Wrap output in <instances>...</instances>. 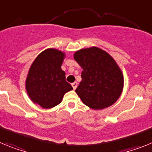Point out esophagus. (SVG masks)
Masks as SVG:
<instances>
[{
	"label": "esophagus",
	"mask_w": 152,
	"mask_h": 152,
	"mask_svg": "<svg viewBox=\"0 0 152 152\" xmlns=\"http://www.w3.org/2000/svg\"><path fill=\"white\" fill-rule=\"evenodd\" d=\"M72 87H73V88H74V90H75L76 89V88H77V82H74V83H72Z\"/></svg>",
	"instance_id": "esophagus-1"
}]
</instances>
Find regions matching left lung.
<instances>
[{
  "mask_svg": "<svg viewBox=\"0 0 152 152\" xmlns=\"http://www.w3.org/2000/svg\"><path fill=\"white\" fill-rule=\"evenodd\" d=\"M74 58L83 68L82 80L75 90L83 103L94 110L113 105L121 95L124 84L115 60L97 47L77 51Z\"/></svg>",
  "mask_w": 152,
  "mask_h": 152,
  "instance_id": "obj_1",
  "label": "left lung"
}]
</instances>
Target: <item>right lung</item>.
Segmentation results:
<instances>
[{
    "label": "right lung",
    "mask_w": 152,
    "mask_h": 152,
    "mask_svg": "<svg viewBox=\"0 0 152 152\" xmlns=\"http://www.w3.org/2000/svg\"><path fill=\"white\" fill-rule=\"evenodd\" d=\"M64 53L55 49L42 52L29 68L26 89L33 102L42 108L49 109L59 104L64 94L73 90L65 80L61 70Z\"/></svg>",
    "instance_id": "obj_1"
}]
</instances>
